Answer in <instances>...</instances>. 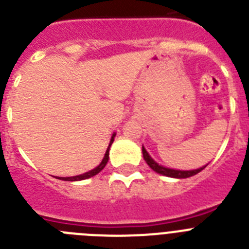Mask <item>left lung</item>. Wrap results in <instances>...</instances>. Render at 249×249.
<instances>
[{"instance_id": "obj_1", "label": "left lung", "mask_w": 249, "mask_h": 249, "mask_svg": "<svg viewBox=\"0 0 249 249\" xmlns=\"http://www.w3.org/2000/svg\"><path fill=\"white\" fill-rule=\"evenodd\" d=\"M142 153H143V158L144 160L147 162L149 167H151L155 172L160 173V175L167 176V177H173V178H188L192 177V176L197 175L198 172H201L202 169L206 168V166L202 167V168L198 169H193V171H178V169H171V168H166V167L160 166L158 163H156L155 160H152L151 156L147 153V151L144 149V147H142Z\"/></svg>"}]
</instances>
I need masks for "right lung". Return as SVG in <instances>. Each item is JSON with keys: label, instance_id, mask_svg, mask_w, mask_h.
Wrapping results in <instances>:
<instances>
[{"label": "right lung", "instance_id": "add662e5", "mask_svg": "<svg viewBox=\"0 0 249 249\" xmlns=\"http://www.w3.org/2000/svg\"><path fill=\"white\" fill-rule=\"evenodd\" d=\"M113 140H114V135L112 136L111 142H109L108 148H107V151H106V155H105V157H103L102 162H101V163L98 164V166L96 167V168L92 169V171H89V172L83 173V175L74 176V177H58V179H62V181H81V179H87V178H91V177H93V176L97 175V173H100L101 171H102V169L105 168V166H106V164H107V162H108L109 147H111V144L113 143Z\"/></svg>", "mask_w": 249, "mask_h": 249}]
</instances>
